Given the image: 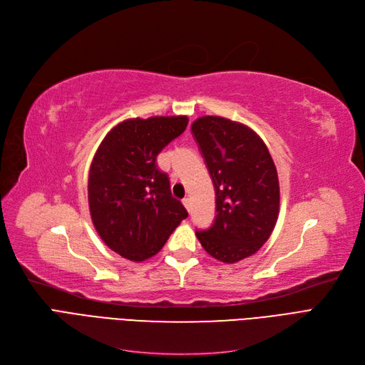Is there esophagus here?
I'll use <instances>...</instances> for the list:
<instances>
[{"label": "esophagus", "mask_w": 365, "mask_h": 365, "mask_svg": "<svg viewBox=\"0 0 365 365\" xmlns=\"http://www.w3.org/2000/svg\"><path fill=\"white\" fill-rule=\"evenodd\" d=\"M182 204H184V207L187 208V211H190V208H192V200H190V199L184 197V199H182Z\"/></svg>", "instance_id": "esophagus-1"}]
</instances>
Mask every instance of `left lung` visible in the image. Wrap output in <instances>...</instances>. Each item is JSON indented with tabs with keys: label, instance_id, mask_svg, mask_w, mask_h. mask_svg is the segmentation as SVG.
Returning <instances> with one entry per match:
<instances>
[{
	"label": "left lung",
	"instance_id": "obj_1",
	"mask_svg": "<svg viewBox=\"0 0 365 365\" xmlns=\"http://www.w3.org/2000/svg\"><path fill=\"white\" fill-rule=\"evenodd\" d=\"M216 192V219L196 231L207 252L232 264L269 240L279 212V181L261 137L240 122L202 116L192 123Z\"/></svg>",
	"mask_w": 365,
	"mask_h": 365
}]
</instances>
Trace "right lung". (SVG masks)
Wrapping results in <instances>:
<instances>
[{
  "label": "right lung",
  "mask_w": 365,
  "mask_h": 365,
  "mask_svg": "<svg viewBox=\"0 0 365 365\" xmlns=\"http://www.w3.org/2000/svg\"><path fill=\"white\" fill-rule=\"evenodd\" d=\"M187 116L128 119L111 128L89 170V208L95 230L116 254L140 262L154 257L188 216L170 193L157 155L184 133Z\"/></svg>",
  "instance_id": "add662e5"
}]
</instances>
